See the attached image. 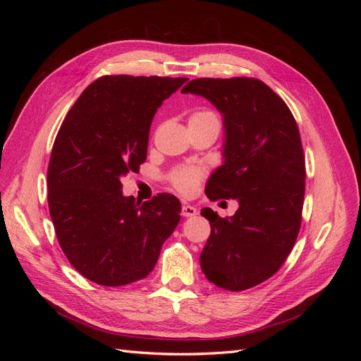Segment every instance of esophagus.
Returning <instances> with one entry per match:
<instances>
[{"instance_id":"obj_1","label":"esophagus","mask_w":361,"mask_h":361,"mask_svg":"<svg viewBox=\"0 0 361 361\" xmlns=\"http://www.w3.org/2000/svg\"><path fill=\"white\" fill-rule=\"evenodd\" d=\"M182 215L183 216H194V215H197V209H195V207L191 206V204H183L182 206Z\"/></svg>"}]
</instances>
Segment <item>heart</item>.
Here are the masks:
<instances>
[{
  "mask_svg": "<svg viewBox=\"0 0 361 361\" xmlns=\"http://www.w3.org/2000/svg\"><path fill=\"white\" fill-rule=\"evenodd\" d=\"M190 126H215L220 128V118L212 110H197L188 118ZM206 170L200 166H182L174 170L170 176L174 188L183 194H191L197 190L199 183L203 180Z\"/></svg>",
  "mask_w": 361,
  "mask_h": 361,
  "instance_id": "heart-1",
  "label": "heart"
}]
</instances>
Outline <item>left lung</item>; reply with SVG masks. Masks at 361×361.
<instances>
[{
	"label": "left lung",
	"instance_id": "left-lung-1",
	"mask_svg": "<svg viewBox=\"0 0 361 361\" xmlns=\"http://www.w3.org/2000/svg\"><path fill=\"white\" fill-rule=\"evenodd\" d=\"M182 93L206 97L224 116V164L204 192L214 202H239L233 216L202 209L211 224L202 271L221 289L257 286L285 264L300 233L305 164L298 125L286 102L256 78H197Z\"/></svg>",
	"mask_w": 361,
	"mask_h": 361
}]
</instances>
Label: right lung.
Here are the masks:
<instances>
[{"mask_svg":"<svg viewBox=\"0 0 361 361\" xmlns=\"http://www.w3.org/2000/svg\"><path fill=\"white\" fill-rule=\"evenodd\" d=\"M187 78L105 75L64 117L48 166V204L59 244L81 276L125 286L149 276L180 220V202L161 192L135 203L122 176L147 157L152 118Z\"/></svg>","mask_w":361,"mask_h":361,"instance_id":"add662e5","label":"right lung"}]
</instances>
